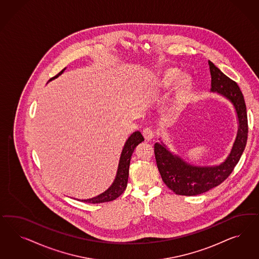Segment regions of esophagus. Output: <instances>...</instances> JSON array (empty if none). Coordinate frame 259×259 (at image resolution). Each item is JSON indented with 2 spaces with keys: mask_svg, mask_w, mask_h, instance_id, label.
I'll list each match as a JSON object with an SVG mask.
<instances>
[{
  "mask_svg": "<svg viewBox=\"0 0 259 259\" xmlns=\"http://www.w3.org/2000/svg\"><path fill=\"white\" fill-rule=\"evenodd\" d=\"M142 136L143 138L145 139V141H151L153 138H154V133H153V130L147 127V128H144L143 131H142Z\"/></svg>",
  "mask_w": 259,
  "mask_h": 259,
  "instance_id": "1",
  "label": "esophagus"
}]
</instances>
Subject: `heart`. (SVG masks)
Wrapping results in <instances>:
<instances>
[{
	"label": "heart",
	"instance_id": "b5f03b06",
	"mask_svg": "<svg viewBox=\"0 0 259 259\" xmlns=\"http://www.w3.org/2000/svg\"><path fill=\"white\" fill-rule=\"evenodd\" d=\"M180 71L175 67H168L160 73V75L156 78L154 88L156 90H166L175 84L176 79L179 77ZM193 79L188 74H183L180 77L176 85V97L179 101H183L192 89Z\"/></svg>",
	"mask_w": 259,
	"mask_h": 259
}]
</instances>
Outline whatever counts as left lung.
I'll use <instances>...</instances> for the list:
<instances>
[{
  "mask_svg": "<svg viewBox=\"0 0 259 259\" xmlns=\"http://www.w3.org/2000/svg\"><path fill=\"white\" fill-rule=\"evenodd\" d=\"M212 92L226 97L234 104L239 128L233 150L225 162L214 167H196L172 156L165 145L156 143L154 151L157 168L165 185L180 196H196L219 186L235 169L248 138V118L243 94L235 80L227 77L209 61Z\"/></svg>",
  "mask_w": 259,
  "mask_h": 259,
  "instance_id": "obj_1",
  "label": "left lung"
}]
</instances>
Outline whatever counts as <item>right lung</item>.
Here are the masks:
<instances>
[{
	"instance_id": "1",
	"label": "right lung",
	"mask_w": 259,
	"mask_h": 259,
	"mask_svg": "<svg viewBox=\"0 0 259 259\" xmlns=\"http://www.w3.org/2000/svg\"><path fill=\"white\" fill-rule=\"evenodd\" d=\"M63 70L64 69H63L59 74H57L55 77H53L52 78H57L59 75H61L63 73ZM143 141H144V139H143L141 132L137 131V132L132 134L130 136V138L126 141L125 145H124L123 150H122L120 159H119V163H118L117 177H116V180L114 181V183L112 184V186L107 191L102 193V195L93 197V198H90V199H84V200H81V201L87 202V203H103V202L112 201V200L116 199L117 197L120 196L124 192L126 186H127L131 156L133 154L135 148Z\"/></svg>"
}]
</instances>
